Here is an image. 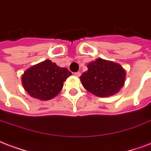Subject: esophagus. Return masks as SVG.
<instances>
[{
	"mask_svg": "<svg viewBox=\"0 0 151 151\" xmlns=\"http://www.w3.org/2000/svg\"><path fill=\"white\" fill-rule=\"evenodd\" d=\"M80 75H81V72H76V73H75V76H77V77L80 76Z\"/></svg>",
	"mask_w": 151,
	"mask_h": 151,
	"instance_id": "obj_1",
	"label": "esophagus"
}]
</instances>
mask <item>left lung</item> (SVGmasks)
I'll return each mask as SVG.
<instances>
[{
	"label": "left lung",
	"mask_w": 151,
	"mask_h": 151,
	"mask_svg": "<svg viewBox=\"0 0 151 151\" xmlns=\"http://www.w3.org/2000/svg\"><path fill=\"white\" fill-rule=\"evenodd\" d=\"M80 76L86 91L98 97H109L119 92L126 79V71L117 63L98 58L87 65Z\"/></svg>",
	"instance_id": "left-lung-1"
}]
</instances>
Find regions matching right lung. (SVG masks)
Here are the masks:
<instances>
[{
    "label": "right lung",
    "instance_id": "add662e5",
    "mask_svg": "<svg viewBox=\"0 0 151 151\" xmlns=\"http://www.w3.org/2000/svg\"><path fill=\"white\" fill-rule=\"evenodd\" d=\"M72 73L50 60H45L24 72L21 81L24 90L35 99L47 101L53 99L62 90L64 82Z\"/></svg>",
    "mask_w": 151,
    "mask_h": 151
}]
</instances>
